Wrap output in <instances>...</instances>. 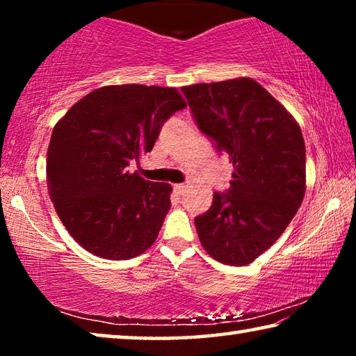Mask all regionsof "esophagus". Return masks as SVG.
Here are the masks:
<instances>
[{"instance_id": "34e87169", "label": "esophagus", "mask_w": 356, "mask_h": 356, "mask_svg": "<svg viewBox=\"0 0 356 356\" xmlns=\"http://www.w3.org/2000/svg\"><path fill=\"white\" fill-rule=\"evenodd\" d=\"M174 191H176L177 195H182V193L185 191V184H176V185H174Z\"/></svg>"}]
</instances>
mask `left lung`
Returning <instances> with one entry per match:
<instances>
[{"mask_svg":"<svg viewBox=\"0 0 356 356\" xmlns=\"http://www.w3.org/2000/svg\"><path fill=\"white\" fill-rule=\"evenodd\" d=\"M193 119L234 166L226 193H213L196 231L215 261L251 264L297 213L306 190V150L300 125L252 78L184 86Z\"/></svg>","mask_w":356,"mask_h":356,"instance_id":"1","label":"left lung"}]
</instances>
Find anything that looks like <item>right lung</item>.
I'll return each mask as SVG.
<instances>
[{
  "mask_svg": "<svg viewBox=\"0 0 356 356\" xmlns=\"http://www.w3.org/2000/svg\"><path fill=\"white\" fill-rule=\"evenodd\" d=\"M186 106L176 88L116 84L84 95L58 120L47 185L69 234L92 254L125 261L154 245L171 207V185L129 172L163 124Z\"/></svg>",
  "mask_w": 356,
  "mask_h": 356,
  "instance_id": "right-lung-1",
  "label": "right lung"
}]
</instances>
